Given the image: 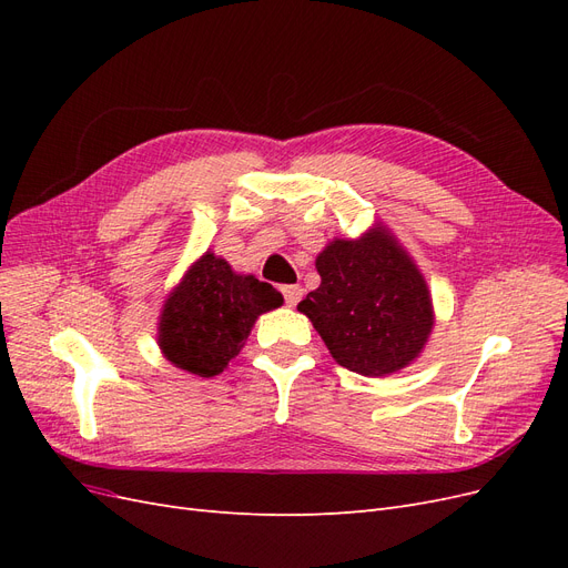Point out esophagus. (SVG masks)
Instances as JSON below:
<instances>
[{"mask_svg": "<svg viewBox=\"0 0 568 568\" xmlns=\"http://www.w3.org/2000/svg\"><path fill=\"white\" fill-rule=\"evenodd\" d=\"M282 294H284L286 305L294 307L303 298V288L298 284H286V286H282Z\"/></svg>", "mask_w": 568, "mask_h": 568, "instance_id": "obj_1", "label": "esophagus"}]
</instances>
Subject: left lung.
<instances>
[{"instance_id": "8db88e82", "label": "left lung", "mask_w": 568, "mask_h": 568, "mask_svg": "<svg viewBox=\"0 0 568 568\" xmlns=\"http://www.w3.org/2000/svg\"><path fill=\"white\" fill-rule=\"evenodd\" d=\"M322 284L298 311L341 367L384 376L415 359L434 326L426 282L393 236L376 227L357 242L336 239L317 255Z\"/></svg>"}]
</instances>
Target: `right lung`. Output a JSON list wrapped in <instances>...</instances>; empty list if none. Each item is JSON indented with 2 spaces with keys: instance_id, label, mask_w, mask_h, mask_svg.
<instances>
[{
  "instance_id": "obj_1",
  "label": "right lung",
  "mask_w": 568,
  "mask_h": 568,
  "mask_svg": "<svg viewBox=\"0 0 568 568\" xmlns=\"http://www.w3.org/2000/svg\"><path fill=\"white\" fill-rule=\"evenodd\" d=\"M282 303L272 284L236 274L227 261L205 253L165 301L161 351L180 369L215 376L244 348L255 317Z\"/></svg>"
}]
</instances>
